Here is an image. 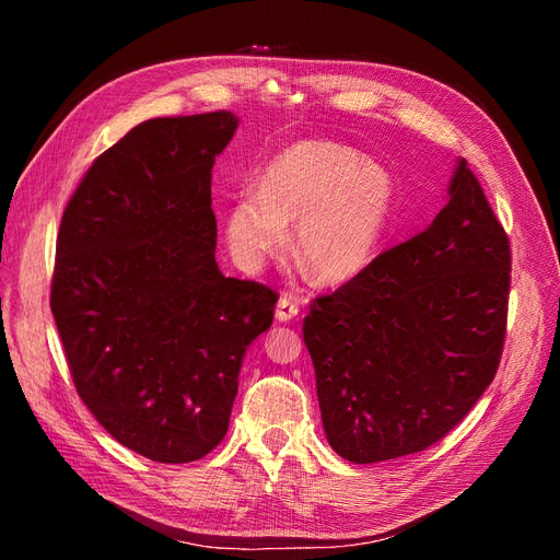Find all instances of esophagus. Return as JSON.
<instances>
[{
  "label": "esophagus",
  "instance_id": "obj_1",
  "mask_svg": "<svg viewBox=\"0 0 560 560\" xmlns=\"http://www.w3.org/2000/svg\"><path fill=\"white\" fill-rule=\"evenodd\" d=\"M296 315H299V303H296L292 296L282 294L280 301H278V308H276V317H278L280 322H290V319H294Z\"/></svg>",
  "mask_w": 560,
  "mask_h": 560
}]
</instances>
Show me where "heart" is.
Instances as JSON below:
<instances>
[{"mask_svg": "<svg viewBox=\"0 0 560 560\" xmlns=\"http://www.w3.org/2000/svg\"><path fill=\"white\" fill-rule=\"evenodd\" d=\"M395 179L358 149L327 140L294 142L266 165L259 191L226 212L235 261L259 270L290 243L308 273L327 284L352 280L374 259L395 210Z\"/></svg>", "mask_w": 560, "mask_h": 560, "instance_id": "obj_1", "label": "heart"}]
</instances>
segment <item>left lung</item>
Masks as SVG:
<instances>
[{
	"instance_id": "8db88e82",
	"label": "left lung",
	"mask_w": 560,
	"mask_h": 560,
	"mask_svg": "<svg viewBox=\"0 0 560 560\" xmlns=\"http://www.w3.org/2000/svg\"><path fill=\"white\" fill-rule=\"evenodd\" d=\"M510 273V238L463 159L425 231L313 299L303 341L338 455L425 451L471 411L500 366Z\"/></svg>"
}]
</instances>
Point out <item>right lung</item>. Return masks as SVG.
I'll return each mask as SVG.
<instances>
[{
	"instance_id": "obj_1",
	"label": "right lung",
	"mask_w": 560,
	"mask_h": 560,
	"mask_svg": "<svg viewBox=\"0 0 560 560\" xmlns=\"http://www.w3.org/2000/svg\"><path fill=\"white\" fill-rule=\"evenodd\" d=\"M231 112L151 118L100 154L62 212L50 311L83 404L118 444L191 463L229 430L278 294L217 266L212 165Z\"/></svg>"
}]
</instances>
